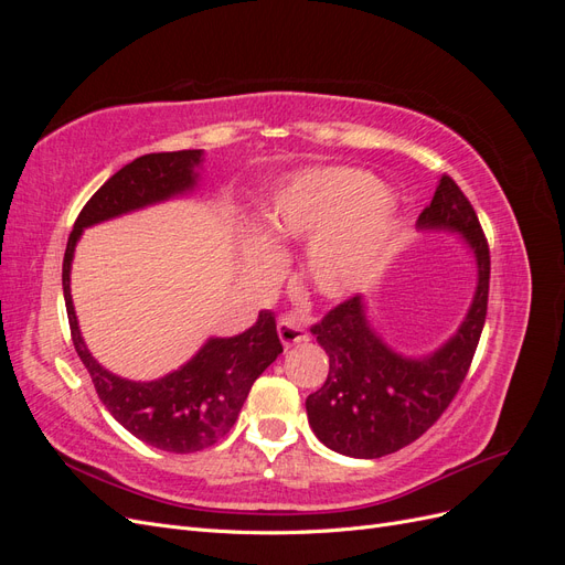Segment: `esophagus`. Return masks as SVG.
<instances>
[{"mask_svg": "<svg viewBox=\"0 0 565 565\" xmlns=\"http://www.w3.org/2000/svg\"><path fill=\"white\" fill-rule=\"evenodd\" d=\"M278 337L282 341V347H295V344H301V341L309 339V332L303 330V324L297 316H285L280 322H278Z\"/></svg>", "mask_w": 565, "mask_h": 565, "instance_id": "34e87169", "label": "esophagus"}]
</instances>
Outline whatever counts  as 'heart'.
I'll return each mask as SVG.
<instances>
[{
	"instance_id": "heart-1",
	"label": "heart",
	"mask_w": 565,
	"mask_h": 565,
	"mask_svg": "<svg viewBox=\"0 0 565 565\" xmlns=\"http://www.w3.org/2000/svg\"><path fill=\"white\" fill-rule=\"evenodd\" d=\"M398 207L370 174L347 167L303 169L282 181L256 210V231L245 233L243 266L264 273L273 252L313 237L303 276L324 299L361 289L396 231Z\"/></svg>"
}]
</instances>
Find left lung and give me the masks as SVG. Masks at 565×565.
Wrapping results in <instances>:
<instances>
[{
	"label": "left lung",
	"mask_w": 565,
	"mask_h": 565,
	"mask_svg": "<svg viewBox=\"0 0 565 565\" xmlns=\"http://www.w3.org/2000/svg\"><path fill=\"white\" fill-rule=\"evenodd\" d=\"M417 231L457 233L476 262V289L465 320L429 353L388 347L367 316L365 297L339 303L311 332L330 355L324 384L306 398L309 424L322 446L377 459L417 440L450 405L467 377L488 311L490 252L478 216L450 177H440Z\"/></svg>",
	"instance_id": "8db88e82"
}]
</instances>
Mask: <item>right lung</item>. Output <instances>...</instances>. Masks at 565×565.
<instances>
[{
    "label": "right lung",
    "instance_id": "obj_1",
    "mask_svg": "<svg viewBox=\"0 0 565 565\" xmlns=\"http://www.w3.org/2000/svg\"><path fill=\"white\" fill-rule=\"evenodd\" d=\"M202 162L204 150H179L148 152L125 164L84 204L63 256V297L73 344L92 374L100 403L131 436L177 455L210 448L233 429L252 384L282 353L276 318L259 311L249 330L210 337L179 370L150 382H134L106 370L84 344L71 295V270L84 231L191 195L200 183Z\"/></svg>",
    "mask_w": 565,
    "mask_h": 565
}]
</instances>
